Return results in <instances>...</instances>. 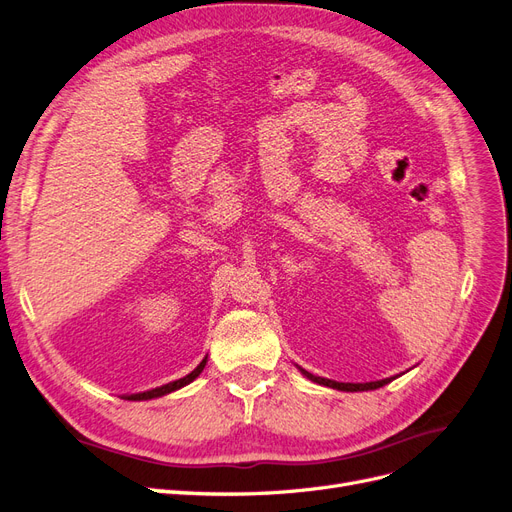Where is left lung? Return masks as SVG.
Instances as JSON below:
<instances>
[{
  "mask_svg": "<svg viewBox=\"0 0 512 512\" xmlns=\"http://www.w3.org/2000/svg\"><path fill=\"white\" fill-rule=\"evenodd\" d=\"M301 373L311 379L313 383H320V385H326V387H332V390H341V392H368V390H377V387H383L385 383H390V379H381V381H370V383H339V381H332V379H324V377H315L311 373H307V370L301 368Z\"/></svg>",
  "mask_w": 512,
  "mask_h": 512,
  "instance_id": "obj_1",
  "label": "left lung"
}]
</instances>
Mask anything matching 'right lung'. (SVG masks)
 Listing matches in <instances>:
<instances>
[{
    "mask_svg": "<svg viewBox=\"0 0 512 512\" xmlns=\"http://www.w3.org/2000/svg\"><path fill=\"white\" fill-rule=\"evenodd\" d=\"M205 364H207V358H205V360H203L195 370H192L190 375H186V377H182V379H178V381H171V383H167V385L154 387V390H148V392H142V394H131V396H125V400H150V398H158V396H165V394H171V392H175V390H180V387L188 385L190 381H195V379L203 373Z\"/></svg>",
    "mask_w": 512,
    "mask_h": 512,
    "instance_id": "obj_1",
    "label": "right lung"
}]
</instances>
